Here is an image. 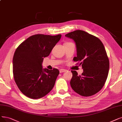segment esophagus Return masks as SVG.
Returning <instances> with one entry per match:
<instances>
[{
	"label": "esophagus",
	"instance_id": "1",
	"mask_svg": "<svg viewBox=\"0 0 122 122\" xmlns=\"http://www.w3.org/2000/svg\"><path fill=\"white\" fill-rule=\"evenodd\" d=\"M66 70H65V69H60V73H61V72H65L66 71Z\"/></svg>",
	"mask_w": 122,
	"mask_h": 122
}]
</instances>
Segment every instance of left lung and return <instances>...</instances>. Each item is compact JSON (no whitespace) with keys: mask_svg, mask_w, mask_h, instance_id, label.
<instances>
[{"mask_svg":"<svg viewBox=\"0 0 122 122\" xmlns=\"http://www.w3.org/2000/svg\"><path fill=\"white\" fill-rule=\"evenodd\" d=\"M65 36L75 42L76 56L73 60L79 63L83 69L81 75H77L76 71H71V88L84 97L96 94L104 86L109 70V58L103 43L98 37L81 30Z\"/></svg>","mask_w":122,"mask_h":122,"instance_id":"8db88e82","label":"left lung"}]
</instances>
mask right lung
I'll return each instance as SVG.
<instances>
[{
    "instance_id": "right-lung-1",
    "label": "right lung",
    "mask_w": 122,
    "mask_h": 122,
    "mask_svg": "<svg viewBox=\"0 0 122 122\" xmlns=\"http://www.w3.org/2000/svg\"><path fill=\"white\" fill-rule=\"evenodd\" d=\"M61 36L33 35L16 48L12 61L14 79L19 89L28 98H42L54 86L59 71L43 69L42 65Z\"/></svg>"
}]
</instances>
